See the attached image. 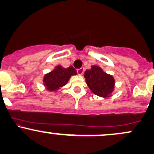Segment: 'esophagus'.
Listing matches in <instances>:
<instances>
[{"instance_id":"obj_1","label":"esophagus","mask_w":154,"mask_h":154,"mask_svg":"<svg viewBox=\"0 0 154 154\" xmlns=\"http://www.w3.org/2000/svg\"><path fill=\"white\" fill-rule=\"evenodd\" d=\"M83 72H84V68H80L77 69V72L79 75H82L83 74Z\"/></svg>"}]
</instances>
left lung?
I'll return each instance as SVG.
<instances>
[{"label":"left lung","instance_id":"left-lung-1","mask_svg":"<svg viewBox=\"0 0 154 154\" xmlns=\"http://www.w3.org/2000/svg\"><path fill=\"white\" fill-rule=\"evenodd\" d=\"M84 76L88 87L98 96L109 97L114 91V77L103 72L99 66H93L91 69L85 71Z\"/></svg>","mask_w":154,"mask_h":154}]
</instances>
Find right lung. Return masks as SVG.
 I'll use <instances>...</instances> for the list:
<instances>
[{
	"label": "right lung",
	"instance_id": "right-lung-1",
	"mask_svg": "<svg viewBox=\"0 0 154 154\" xmlns=\"http://www.w3.org/2000/svg\"><path fill=\"white\" fill-rule=\"evenodd\" d=\"M77 75L75 68L69 66L65 69L61 66H57L54 70L45 75L43 79L44 85L49 91L59 90L66 84L71 76Z\"/></svg>",
	"mask_w": 154,
	"mask_h": 154
}]
</instances>
